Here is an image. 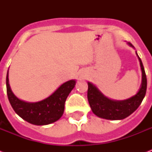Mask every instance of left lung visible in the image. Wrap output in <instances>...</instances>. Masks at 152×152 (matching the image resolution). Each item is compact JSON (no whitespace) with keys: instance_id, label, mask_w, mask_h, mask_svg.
Listing matches in <instances>:
<instances>
[{"instance_id":"1","label":"left lung","mask_w":152,"mask_h":152,"mask_svg":"<svg viewBox=\"0 0 152 152\" xmlns=\"http://www.w3.org/2000/svg\"><path fill=\"white\" fill-rule=\"evenodd\" d=\"M128 44L133 47L130 42ZM137 55L141 68L142 83L139 91L134 96L121 101L111 100L106 97L95 85L88 82V99L91 110L95 115L108 120H121L132 114L141 104L146 94L147 77L141 59L137 53Z\"/></svg>"}]
</instances>
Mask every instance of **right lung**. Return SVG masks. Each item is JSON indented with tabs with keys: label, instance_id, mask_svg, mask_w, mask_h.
I'll return each mask as SVG.
<instances>
[{
	"label": "right lung",
	"instance_id": "right-lung-1",
	"mask_svg": "<svg viewBox=\"0 0 152 152\" xmlns=\"http://www.w3.org/2000/svg\"><path fill=\"white\" fill-rule=\"evenodd\" d=\"M75 85L76 81L74 80L67 81L45 99L37 102H27L19 99L11 90L8 83V70L6 76L7 95L12 107L20 118L36 125H49L61 118L67 97Z\"/></svg>",
	"mask_w": 152,
	"mask_h": 152
}]
</instances>
